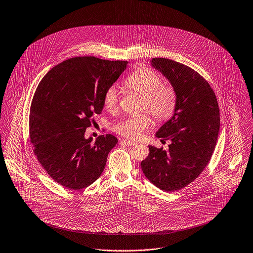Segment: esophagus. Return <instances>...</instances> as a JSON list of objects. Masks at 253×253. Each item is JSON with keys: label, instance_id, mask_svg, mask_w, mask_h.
<instances>
[{"label": "esophagus", "instance_id": "34e87169", "mask_svg": "<svg viewBox=\"0 0 253 253\" xmlns=\"http://www.w3.org/2000/svg\"><path fill=\"white\" fill-rule=\"evenodd\" d=\"M121 144H124V145H126V146H135L137 143H135V142H132V141L123 140V141H121Z\"/></svg>", "mask_w": 253, "mask_h": 253}]
</instances>
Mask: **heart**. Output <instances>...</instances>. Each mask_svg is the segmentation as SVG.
<instances>
[{
  "label": "heart",
  "instance_id": "1",
  "mask_svg": "<svg viewBox=\"0 0 253 253\" xmlns=\"http://www.w3.org/2000/svg\"><path fill=\"white\" fill-rule=\"evenodd\" d=\"M126 87L142 96L141 110L148 111L157 122H165L175 114L178 104V95L173 86L163 84L162 77L150 68L132 73L125 80ZM118 92L115 86L109 87L103 96V106L109 111L116 109ZM149 114L142 113L121 119L114 126V131L131 140L139 139L150 126Z\"/></svg>",
  "mask_w": 253,
  "mask_h": 253
}]
</instances>
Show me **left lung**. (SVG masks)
Segmentation results:
<instances>
[{"mask_svg": "<svg viewBox=\"0 0 253 253\" xmlns=\"http://www.w3.org/2000/svg\"><path fill=\"white\" fill-rule=\"evenodd\" d=\"M152 66L174 87L178 104L155 134L161 142L170 141L169 149L149 146L141 167L158 189L175 192L195 181L208 164L220 129L219 106L208 82L193 68L163 57L152 58Z\"/></svg>", "mask_w": 253, "mask_h": 253, "instance_id": "obj_1", "label": "left lung"}]
</instances>
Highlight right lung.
Listing matches in <instances>:
<instances>
[{"mask_svg": "<svg viewBox=\"0 0 253 253\" xmlns=\"http://www.w3.org/2000/svg\"><path fill=\"white\" fill-rule=\"evenodd\" d=\"M127 64L72 57L51 68L39 83L30 107V142L40 164L61 186L80 190L100 178L118 140L106 134L92 145L93 138L86 139L85 132L102 111L105 91Z\"/></svg>", "mask_w": 253, "mask_h": 253, "instance_id": "obj_1", "label": "right lung"}]
</instances>
